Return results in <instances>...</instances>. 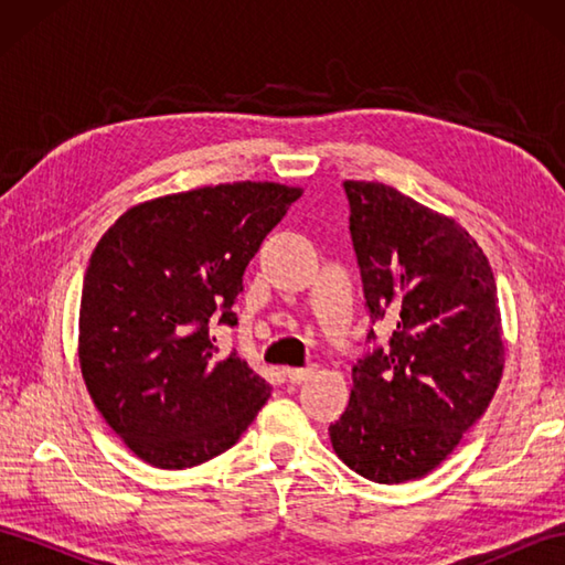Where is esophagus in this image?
<instances>
[{"label": "esophagus", "instance_id": "obj_1", "mask_svg": "<svg viewBox=\"0 0 565 565\" xmlns=\"http://www.w3.org/2000/svg\"><path fill=\"white\" fill-rule=\"evenodd\" d=\"M316 374V369L313 366H306V369H289L286 371V379H289L291 383H303V381H308L310 376Z\"/></svg>", "mask_w": 565, "mask_h": 565}]
</instances>
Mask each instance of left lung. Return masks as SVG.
<instances>
[{
    "mask_svg": "<svg viewBox=\"0 0 565 565\" xmlns=\"http://www.w3.org/2000/svg\"><path fill=\"white\" fill-rule=\"evenodd\" d=\"M371 326H391L352 366L332 449L374 483L437 468L493 398L505 362L498 286L476 239L379 182H344Z\"/></svg>",
    "mask_w": 565,
    "mask_h": 565,
    "instance_id": "obj_1",
    "label": "left lung"
}]
</instances>
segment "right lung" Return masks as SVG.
<instances>
[{"label": "right lung", "mask_w": 565, "mask_h": 565, "mask_svg": "<svg viewBox=\"0 0 565 565\" xmlns=\"http://www.w3.org/2000/svg\"><path fill=\"white\" fill-rule=\"evenodd\" d=\"M303 191L274 182L203 186L138 203L84 274L79 366L97 411L158 468H191L231 449L271 386L213 326H237L243 274Z\"/></svg>", "instance_id": "add662e5"}]
</instances>
